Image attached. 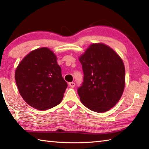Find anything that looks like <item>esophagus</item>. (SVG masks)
Returning a JSON list of instances; mask_svg holds the SVG:
<instances>
[{"instance_id":"esophagus-1","label":"esophagus","mask_w":149,"mask_h":149,"mask_svg":"<svg viewBox=\"0 0 149 149\" xmlns=\"http://www.w3.org/2000/svg\"><path fill=\"white\" fill-rule=\"evenodd\" d=\"M68 85H69V86L70 87H72V88H74V87H75V83H74V82H70V83H69L68 84Z\"/></svg>"}]
</instances>
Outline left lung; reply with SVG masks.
Here are the masks:
<instances>
[{"label": "left lung", "instance_id": "left-lung-1", "mask_svg": "<svg viewBox=\"0 0 149 149\" xmlns=\"http://www.w3.org/2000/svg\"><path fill=\"white\" fill-rule=\"evenodd\" d=\"M84 77L77 89L81 102L102 113L117 104L125 87V66L120 56L102 42L90 45L79 57Z\"/></svg>", "mask_w": 149, "mask_h": 149}]
</instances>
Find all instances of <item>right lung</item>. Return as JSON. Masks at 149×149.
<instances>
[{
    "label": "right lung",
    "mask_w": 149,
    "mask_h": 149,
    "mask_svg": "<svg viewBox=\"0 0 149 149\" xmlns=\"http://www.w3.org/2000/svg\"><path fill=\"white\" fill-rule=\"evenodd\" d=\"M15 80L23 99L39 110L60 104L68 86L56 56L47 47L32 50L22 59L15 72Z\"/></svg>",
    "instance_id": "add662e5"
}]
</instances>
